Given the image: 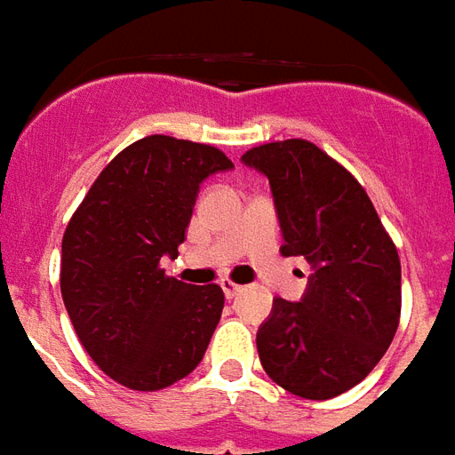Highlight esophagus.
<instances>
[{
    "label": "esophagus",
    "instance_id": "esophagus-1",
    "mask_svg": "<svg viewBox=\"0 0 455 455\" xmlns=\"http://www.w3.org/2000/svg\"><path fill=\"white\" fill-rule=\"evenodd\" d=\"M221 290H224L227 299H234L238 292H243V285H236L234 280H221Z\"/></svg>",
    "mask_w": 455,
    "mask_h": 455
}]
</instances>
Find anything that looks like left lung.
Returning <instances> with one entry per match:
<instances>
[{"label": "left lung", "mask_w": 455, "mask_h": 455, "mask_svg": "<svg viewBox=\"0 0 455 455\" xmlns=\"http://www.w3.org/2000/svg\"><path fill=\"white\" fill-rule=\"evenodd\" d=\"M270 180L285 236L315 275L299 302L277 297L256 346L263 371L305 400H331L378 365L400 326L397 248L368 192L312 140L287 139L243 153Z\"/></svg>", "instance_id": "1"}]
</instances>
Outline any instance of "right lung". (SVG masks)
<instances>
[{"instance_id": "obj_1", "label": "right lung", "mask_w": 455, "mask_h": 455, "mask_svg": "<svg viewBox=\"0 0 455 455\" xmlns=\"http://www.w3.org/2000/svg\"><path fill=\"white\" fill-rule=\"evenodd\" d=\"M228 168L214 146L153 133L114 156L68 221L65 309L100 371L129 390L170 387L204 358L224 292L165 275L160 258L178 256L202 180Z\"/></svg>"}]
</instances>
